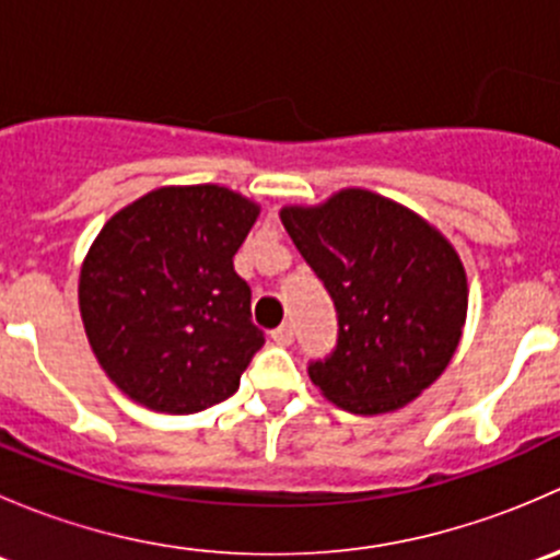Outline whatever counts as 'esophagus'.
<instances>
[{"label":"esophagus","mask_w":560,"mask_h":560,"mask_svg":"<svg viewBox=\"0 0 560 560\" xmlns=\"http://www.w3.org/2000/svg\"><path fill=\"white\" fill-rule=\"evenodd\" d=\"M270 338H273L279 347H290V343L295 341V330H292V325H281V327H276L273 332H270Z\"/></svg>","instance_id":"obj_1"}]
</instances>
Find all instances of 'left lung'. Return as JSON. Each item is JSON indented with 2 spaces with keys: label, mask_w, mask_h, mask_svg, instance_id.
I'll list each match as a JSON object with an SVG mask.
<instances>
[{
  "label": "left lung",
  "mask_w": 560,
  "mask_h": 560,
  "mask_svg": "<svg viewBox=\"0 0 560 560\" xmlns=\"http://www.w3.org/2000/svg\"><path fill=\"white\" fill-rule=\"evenodd\" d=\"M281 224L338 314L336 349L308 363L322 395L352 415H385L431 387L466 325V270L453 244L369 189L281 208Z\"/></svg>",
  "instance_id": "obj_1"
}]
</instances>
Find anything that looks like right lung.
Returning a JSON list of instances; mask_svg holds the SVG:
<instances>
[{
	"mask_svg": "<svg viewBox=\"0 0 560 560\" xmlns=\"http://www.w3.org/2000/svg\"><path fill=\"white\" fill-rule=\"evenodd\" d=\"M259 206L217 184L162 186L107 219L78 284L110 382L138 404L195 415L230 398L265 343L233 257Z\"/></svg>",
	"mask_w": 560,
	"mask_h": 560,
	"instance_id": "right-lung-1",
	"label": "right lung"
}]
</instances>
